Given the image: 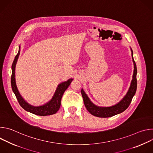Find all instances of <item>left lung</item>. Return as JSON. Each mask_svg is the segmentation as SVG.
<instances>
[{"label":"left lung","mask_w":153,"mask_h":153,"mask_svg":"<svg viewBox=\"0 0 153 153\" xmlns=\"http://www.w3.org/2000/svg\"><path fill=\"white\" fill-rule=\"evenodd\" d=\"M133 51L131 50V55L133 61L134 62V73L133 79L131 85L125 96L117 104L110 107H99L94 105L86 96L83 89L81 90L82 96L83 99V102L86 110L92 115L98 117H110L116 114L122 113L128 108L129 104L131 102L132 99L134 96L137 90V67L135 61L133 59Z\"/></svg>","instance_id":"1"}]
</instances>
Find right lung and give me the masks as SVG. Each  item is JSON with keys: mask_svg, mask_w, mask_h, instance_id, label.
<instances>
[{"mask_svg": "<svg viewBox=\"0 0 153 153\" xmlns=\"http://www.w3.org/2000/svg\"><path fill=\"white\" fill-rule=\"evenodd\" d=\"M20 47L19 46L18 53L16 56L12 64V67H11L12 74H11V79L12 90L14 94L16 95V97L19 102V103L22 106V108H23L25 110L31 113H33L35 115L43 116H50V115H52L56 113L60 108L62 96L64 92L65 91V90L68 88V87L69 86V85H70V83H71L73 79H70L66 82H62L60 84H59L57 86V90L52 99L50 102H48L47 103L40 106H33L28 104L20 96L16 84L15 67L17 61V59L20 54Z\"/></svg>", "mask_w": 153, "mask_h": 153, "instance_id": "add662e5", "label": "right lung"}]
</instances>
